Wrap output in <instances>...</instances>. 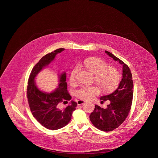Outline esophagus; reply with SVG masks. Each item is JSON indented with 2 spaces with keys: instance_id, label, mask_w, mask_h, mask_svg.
I'll return each instance as SVG.
<instances>
[{
  "instance_id": "1",
  "label": "esophagus",
  "mask_w": 158,
  "mask_h": 158,
  "mask_svg": "<svg viewBox=\"0 0 158 158\" xmlns=\"http://www.w3.org/2000/svg\"><path fill=\"white\" fill-rule=\"evenodd\" d=\"M85 102H86L85 101H83V100H78V101H77V103L78 105H83V104L85 103Z\"/></svg>"
}]
</instances>
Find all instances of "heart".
Listing matches in <instances>:
<instances>
[{"instance_id":"obj_1","label":"heart","mask_w":158,"mask_h":158,"mask_svg":"<svg viewBox=\"0 0 158 158\" xmlns=\"http://www.w3.org/2000/svg\"><path fill=\"white\" fill-rule=\"evenodd\" d=\"M83 65L90 72L94 74L96 85L104 92L111 91L119 82V74L113 67H107V63L98 57H90L83 61ZM78 67L76 66L70 73V82H74ZM99 94V89L94 86L83 85L75 92L76 96L80 99L89 100Z\"/></svg>"}]
</instances>
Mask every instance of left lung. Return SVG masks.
<instances>
[{"label": "left lung", "mask_w": 158, "mask_h": 158, "mask_svg": "<svg viewBox=\"0 0 158 158\" xmlns=\"http://www.w3.org/2000/svg\"><path fill=\"white\" fill-rule=\"evenodd\" d=\"M105 53L122 65V78L118 88L114 92L101 97V100L110 101L107 107L103 109L95 105V109L89 118L96 128L109 132L118 127L126 119L132 103L133 83L128 66L110 52L105 51Z\"/></svg>", "instance_id": "left-lung-1"}]
</instances>
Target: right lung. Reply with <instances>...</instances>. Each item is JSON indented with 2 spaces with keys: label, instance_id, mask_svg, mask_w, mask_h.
<instances>
[{
  "label": "right lung",
  "instance_id": "right-lung-1",
  "mask_svg": "<svg viewBox=\"0 0 158 158\" xmlns=\"http://www.w3.org/2000/svg\"><path fill=\"white\" fill-rule=\"evenodd\" d=\"M64 50L57 49L42 57L32 69L27 87L28 103L33 116L42 126L50 130H57L68 124L77 103L72 101L65 108L60 107L61 103L68 102L72 99L67 90L65 72L59 75L58 86L51 93L38 88L35 77L54 60L57 53Z\"/></svg>",
  "mask_w": 158,
  "mask_h": 158
}]
</instances>
